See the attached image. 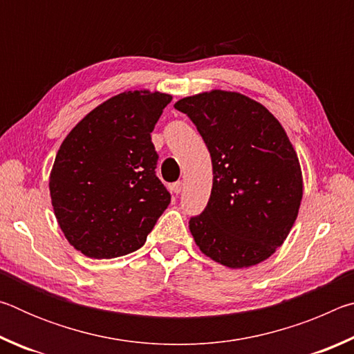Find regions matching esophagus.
Masks as SVG:
<instances>
[{
    "label": "esophagus",
    "mask_w": 354,
    "mask_h": 354,
    "mask_svg": "<svg viewBox=\"0 0 354 354\" xmlns=\"http://www.w3.org/2000/svg\"><path fill=\"white\" fill-rule=\"evenodd\" d=\"M171 192L173 194H176V195H179L181 194V190H183V183L181 181H178V183H175V184H171Z\"/></svg>",
    "instance_id": "esophagus-1"
}]
</instances>
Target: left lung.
Instances as JSON below:
<instances>
[{"instance_id": "obj_1", "label": "left lung", "mask_w": 354, "mask_h": 354, "mask_svg": "<svg viewBox=\"0 0 354 354\" xmlns=\"http://www.w3.org/2000/svg\"><path fill=\"white\" fill-rule=\"evenodd\" d=\"M212 160L211 198L190 218L196 247L230 268L270 257L289 236L303 198L295 148L278 118L247 95L209 91L181 98Z\"/></svg>"}]
</instances>
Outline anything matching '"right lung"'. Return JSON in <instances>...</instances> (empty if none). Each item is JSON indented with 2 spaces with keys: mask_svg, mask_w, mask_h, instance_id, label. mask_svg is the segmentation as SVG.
I'll list each match as a JSON object with an SVG mask.
<instances>
[{
  "mask_svg": "<svg viewBox=\"0 0 354 354\" xmlns=\"http://www.w3.org/2000/svg\"><path fill=\"white\" fill-rule=\"evenodd\" d=\"M171 95L127 91L84 117L61 143L50 173L56 220L92 259L139 250L170 205L156 176L151 133Z\"/></svg>",
  "mask_w": 354,
  "mask_h": 354,
  "instance_id": "1",
  "label": "right lung"
}]
</instances>
